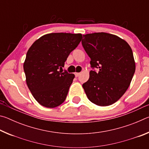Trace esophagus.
Returning a JSON list of instances; mask_svg holds the SVG:
<instances>
[{"instance_id":"obj_1","label":"esophagus","mask_w":149,"mask_h":149,"mask_svg":"<svg viewBox=\"0 0 149 149\" xmlns=\"http://www.w3.org/2000/svg\"><path fill=\"white\" fill-rule=\"evenodd\" d=\"M79 74H80V73H77V72H75V77H78L79 75Z\"/></svg>"}]
</instances>
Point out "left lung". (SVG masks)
<instances>
[{"label": "left lung", "instance_id": "8db88e82", "mask_svg": "<svg viewBox=\"0 0 149 149\" xmlns=\"http://www.w3.org/2000/svg\"><path fill=\"white\" fill-rule=\"evenodd\" d=\"M83 47L91 58L89 79L83 87L91 102L107 107L118 101L129 87L135 63L129 44L116 35L94 33L83 35Z\"/></svg>", "mask_w": 149, "mask_h": 149}]
</instances>
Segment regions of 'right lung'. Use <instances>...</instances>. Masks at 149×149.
Segmentation results:
<instances>
[{
    "instance_id": "add662e5",
    "label": "right lung",
    "mask_w": 149,
    "mask_h": 149,
    "mask_svg": "<svg viewBox=\"0 0 149 149\" xmlns=\"http://www.w3.org/2000/svg\"><path fill=\"white\" fill-rule=\"evenodd\" d=\"M81 39V33H52L40 37L29 49L24 64L26 83L41 105L55 108L64 102L75 75L63 72L62 67Z\"/></svg>"
}]
</instances>
